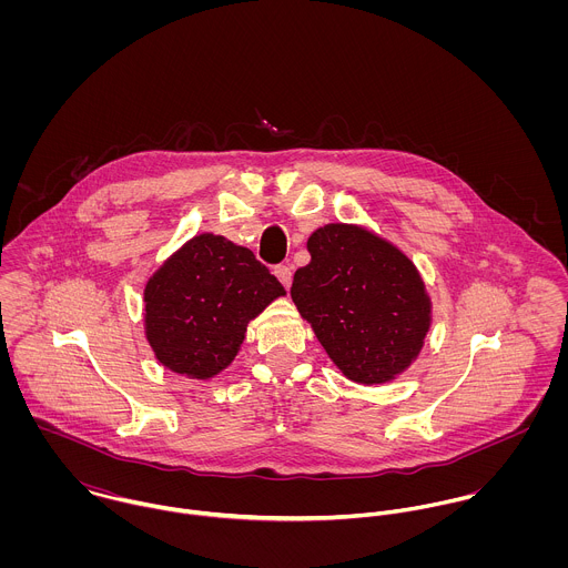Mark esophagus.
<instances>
[{
	"mask_svg": "<svg viewBox=\"0 0 568 568\" xmlns=\"http://www.w3.org/2000/svg\"><path fill=\"white\" fill-rule=\"evenodd\" d=\"M275 275H277V280L288 288L291 286V282H293V268L288 266V264H277L275 266Z\"/></svg>",
	"mask_w": 568,
	"mask_h": 568,
	"instance_id": "1",
	"label": "esophagus"
}]
</instances>
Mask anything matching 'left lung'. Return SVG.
<instances>
[{"mask_svg": "<svg viewBox=\"0 0 568 568\" xmlns=\"http://www.w3.org/2000/svg\"><path fill=\"white\" fill-rule=\"evenodd\" d=\"M311 262L295 271L291 297L332 363L354 383L383 385L417 358L430 327L426 286L385 239L329 223L308 239Z\"/></svg>", "mask_w": 568, "mask_h": 568, "instance_id": "8db88e82", "label": "left lung"}]
</instances>
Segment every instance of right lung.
Segmentation results:
<instances>
[{"label":"right lung","instance_id":"add662e5","mask_svg":"<svg viewBox=\"0 0 568 568\" xmlns=\"http://www.w3.org/2000/svg\"><path fill=\"white\" fill-rule=\"evenodd\" d=\"M282 295L284 286L253 251L201 234L146 282V338L163 367L207 381L236 358L246 324Z\"/></svg>","mask_w":568,"mask_h":568}]
</instances>
